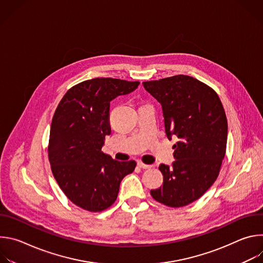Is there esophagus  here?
<instances>
[{"instance_id":"1","label":"esophagus","mask_w":263,"mask_h":263,"mask_svg":"<svg viewBox=\"0 0 263 263\" xmlns=\"http://www.w3.org/2000/svg\"><path fill=\"white\" fill-rule=\"evenodd\" d=\"M137 165H138L140 168H143V170H148V168L152 167V165L145 164V163H143V162H141V161H138V162H137Z\"/></svg>"}]
</instances>
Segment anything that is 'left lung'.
<instances>
[{
    "label": "left lung",
    "mask_w": 263,
    "mask_h": 263,
    "mask_svg": "<svg viewBox=\"0 0 263 263\" xmlns=\"http://www.w3.org/2000/svg\"><path fill=\"white\" fill-rule=\"evenodd\" d=\"M162 107L175 161L161 164L163 185L151 191L157 202L183 207L200 199L216 180L226 154L228 123L217 93L184 74L142 83Z\"/></svg>",
    "instance_id": "8db88e82"
}]
</instances>
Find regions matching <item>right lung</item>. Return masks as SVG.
<instances>
[{
	"label": "right lung",
	"mask_w": 263,
	"mask_h": 263,
	"mask_svg": "<svg viewBox=\"0 0 263 263\" xmlns=\"http://www.w3.org/2000/svg\"><path fill=\"white\" fill-rule=\"evenodd\" d=\"M139 85L114 78H95L72 86L54 114L48 146L54 178L78 207L100 212L114 204L120 184L136 162L118 161L102 152L110 135V102Z\"/></svg>",
	"instance_id": "obj_1"
}]
</instances>
